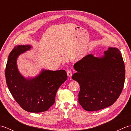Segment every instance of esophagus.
<instances>
[{
  "label": "esophagus",
  "instance_id": "1",
  "mask_svg": "<svg viewBox=\"0 0 131 131\" xmlns=\"http://www.w3.org/2000/svg\"><path fill=\"white\" fill-rule=\"evenodd\" d=\"M67 74H68V77L69 78H71L72 76V71L71 70H68Z\"/></svg>",
  "mask_w": 131,
  "mask_h": 131
}]
</instances>
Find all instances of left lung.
I'll list each match as a JSON object with an SVG mask.
<instances>
[{
    "label": "left lung",
    "instance_id": "obj_1",
    "mask_svg": "<svg viewBox=\"0 0 131 131\" xmlns=\"http://www.w3.org/2000/svg\"><path fill=\"white\" fill-rule=\"evenodd\" d=\"M72 79L80 85L78 101L86 111L103 109L120 96L125 80V66L119 49L109 47L101 57L88 54L74 64Z\"/></svg>",
    "mask_w": 131,
    "mask_h": 131
}]
</instances>
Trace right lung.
Instances as JSON below:
<instances>
[{
  "label": "right lung",
  "instance_id": "obj_1",
  "mask_svg": "<svg viewBox=\"0 0 131 131\" xmlns=\"http://www.w3.org/2000/svg\"><path fill=\"white\" fill-rule=\"evenodd\" d=\"M30 45L15 46L8 56L5 79L13 98L24 110L30 113L48 110L54 104L58 89L68 78L65 70H41L38 75L25 78L19 71L17 60L31 49Z\"/></svg>",
  "mask_w": 131,
  "mask_h": 131
}]
</instances>
